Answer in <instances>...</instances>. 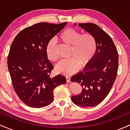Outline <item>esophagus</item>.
<instances>
[{
  "label": "esophagus",
  "mask_w": 130,
  "mask_h": 130,
  "mask_svg": "<svg viewBox=\"0 0 130 130\" xmlns=\"http://www.w3.org/2000/svg\"><path fill=\"white\" fill-rule=\"evenodd\" d=\"M66 79H67V83H70V81H71V80H70V77L69 76H66Z\"/></svg>",
  "instance_id": "obj_1"
}]
</instances>
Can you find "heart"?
Masks as SVG:
<instances>
[{
    "mask_svg": "<svg viewBox=\"0 0 130 130\" xmlns=\"http://www.w3.org/2000/svg\"><path fill=\"white\" fill-rule=\"evenodd\" d=\"M58 39L70 46V59L62 60L57 65L56 71L61 74L69 75L79 69L80 65L85 66L90 62L97 50V42L93 34L87 32L80 34L74 29L63 30ZM46 54L51 61L56 62L59 56L56 50V42L51 40L46 46Z\"/></svg>",
    "mask_w": 130,
    "mask_h": 130,
    "instance_id": "obj_1",
    "label": "heart"
}]
</instances>
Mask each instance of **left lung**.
I'll return each mask as SVG.
<instances>
[{
  "instance_id": "left-lung-1",
  "label": "left lung",
  "mask_w": 130,
  "mask_h": 130,
  "mask_svg": "<svg viewBox=\"0 0 130 130\" xmlns=\"http://www.w3.org/2000/svg\"><path fill=\"white\" fill-rule=\"evenodd\" d=\"M79 26L93 34L97 42V50L83 71L71 77V82L79 83L81 93L71 96L74 104L81 107H93L108 96L117 74L119 56L111 37L97 25L80 23Z\"/></svg>"
}]
</instances>
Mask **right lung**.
Instances as JSON below:
<instances>
[{
  "label": "right lung",
  "instance_id": "obj_1",
  "mask_svg": "<svg viewBox=\"0 0 130 130\" xmlns=\"http://www.w3.org/2000/svg\"><path fill=\"white\" fill-rule=\"evenodd\" d=\"M67 24H35L22 30L13 40L7 60L8 71L16 93L30 107L50 104L54 89L66 83L63 75L50 77L54 67L47 59L46 46Z\"/></svg>",
  "mask_w": 130,
  "mask_h": 130
}]
</instances>
